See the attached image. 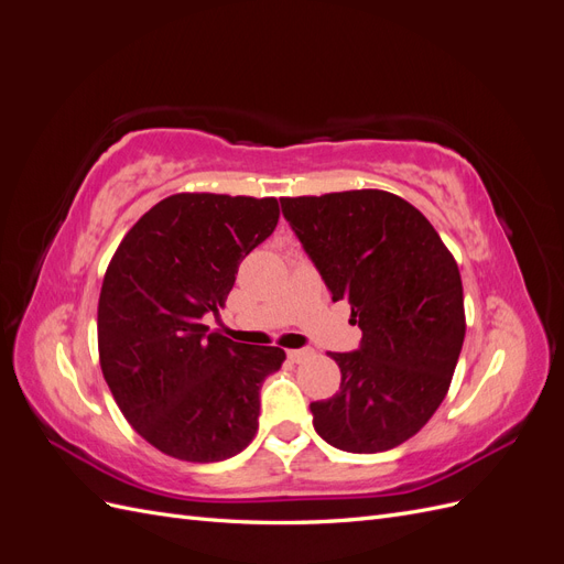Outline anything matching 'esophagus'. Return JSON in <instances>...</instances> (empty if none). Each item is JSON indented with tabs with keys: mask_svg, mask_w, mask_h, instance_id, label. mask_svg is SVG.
Here are the masks:
<instances>
[{
	"mask_svg": "<svg viewBox=\"0 0 564 564\" xmlns=\"http://www.w3.org/2000/svg\"><path fill=\"white\" fill-rule=\"evenodd\" d=\"M308 352H311L308 348H294V350H286V357H289V360H292V362H301L303 357L308 355Z\"/></svg>",
	"mask_w": 564,
	"mask_h": 564,
	"instance_id": "esophagus-1",
	"label": "esophagus"
}]
</instances>
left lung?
Wrapping results in <instances>:
<instances>
[{"instance_id": "8db88e82", "label": "left lung", "mask_w": 564, "mask_h": 564, "mask_svg": "<svg viewBox=\"0 0 564 564\" xmlns=\"http://www.w3.org/2000/svg\"><path fill=\"white\" fill-rule=\"evenodd\" d=\"M282 214L334 301L362 329L357 350L329 352L340 386L311 402L317 435L377 454L416 435L445 400L466 336L454 256L416 207L383 191L284 197Z\"/></svg>"}]
</instances>
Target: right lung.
I'll return each instance as SVG.
<instances>
[{
	"label": "right lung",
	"mask_w": 564,
	"mask_h": 564,
	"mask_svg": "<svg viewBox=\"0 0 564 564\" xmlns=\"http://www.w3.org/2000/svg\"><path fill=\"white\" fill-rule=\"evenodd\" d=\"M275 197L181 193L141 216L108 265L98 299L100 369L131 429L195 464L240 454L259 429L275 346L209 332L245 256L272 235Z\"/></svg>",
	"instance_id": "right-lung-1"
}]
</instances>
